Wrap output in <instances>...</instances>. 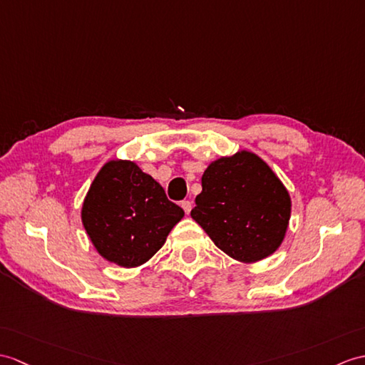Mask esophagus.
Segmentation results:
<instances>
[{
	"label": "esophagus",
	"mask_w": 365,
	"mask_h": 365,
	"mask_svg": "<svg viewBox=\"0 0 365 365\" xmlns=\"http://www.w3.org/2000/svg\"><path fill=\"white\" fill-rule=\"evenodd\" d=\"M180 205H182V208H183L185 213H186V215H190V211H191V208H192V203H191L190 200H183V202L180 203Z\"/></svg>",
	"instance_id": "obj_1"
}]
</instances>
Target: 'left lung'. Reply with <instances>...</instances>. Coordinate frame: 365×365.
<instances>
[{
	"label": "left lung",
	"mask_w": 365,
	"mask_h": 365,
	"mask_svg": "<svg viewBox=\"0 0 365 365\" xmlns=\"http://www.w3.org/2000/svg\"><path fill=\"white\" fill-rule=\"evenodd\" d=\"M191 217L228 257L257 262L282 245L291 196L264 160L240 150L208 165Z\"/></svg>",
	"instance_id": "8db88e82"
}]
</instances>
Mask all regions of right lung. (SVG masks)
Instances as JSON below:
<instances>
[{"mask_svg":"<svg viewBox=\"0 0 365 365\" xmlns=\"http://www.w3.org/2000/svg\"><path fill=\"white\" fill-rule=\"evenodd\" d=\"M82 224L103 258L137 267L162 249L185 211L130 160H110L83 199Z\"/></svg>","mask_w":365,"mask_h":365,"instance_id":"right-lung-1","label":"right lung"}]
</instances>
